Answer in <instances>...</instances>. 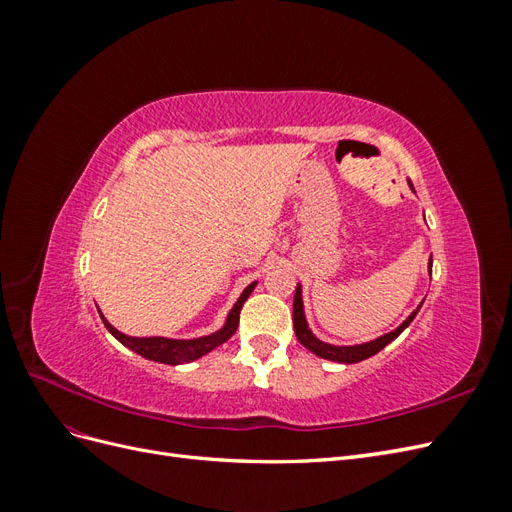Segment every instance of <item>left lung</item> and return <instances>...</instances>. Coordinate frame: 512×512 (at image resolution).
<instances>
[{
	"mask_svg": "<svg viewBox=\"0 0 512 512\" xmlns=\"http://www.w3.org/2000/svg\"><path fill=\"white\" fill-rule=\"evenodd\" d=\"M429 273H431V258H429ZM421 305H418L414 312L404 322L399 324L397 329L384 333V335H380L376 339H371V342L354 344V346H335V344L322 342V339H318L312 333V329H309L305 312H303V288H301V284H297V290H294V303H292V322H294V333H297V339L309 352H314L316 356H320V359L335 361V363H348L350 365V363H361V361L369 359V356L378 354L384 346H389L393 339H397L401 333H404L410 327V322L418 314V309H421Z\"/></svg>",
	"mask_w": 512,
	"mask_h": 512,
	"instance_id": "left-lung-1",
	"label": "left lung"
}]
</instances>
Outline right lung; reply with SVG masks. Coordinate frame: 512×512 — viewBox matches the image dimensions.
<instances>
[{
	"mask_svg": "<svg viewBox=\"0 0 512 512\" xmlns=\"http://www.w3.org/2000/svg\"><path fill=\"white\" fill-rule=\"evenodd\" d=\"M258 282H252L250 286H247L241 297L237 299V303L232 305V309L226 316V322L222 324V329H218L211 335H203V337H194V339H170V337H130L126 333L117 331L111 322H108L104 318V314L100 312V318L104 322V327L108 329V333H111L115 339H119V342L130 348L132 352L145 356V359L149 361H156V363H164V365H183V363H192L196 359H200V356H205L207 352H211L213 348L222 346L224 342H228V339L235 335L237 327H239V314H241V307L243 303L247 301V297H250L252 290L256 288Z\"/></svg>",
	"mask_w": 512,
	"mask_h": 512,
	"instance_id": "obj_1",
	"label": "right lung"
}]
</instances>
